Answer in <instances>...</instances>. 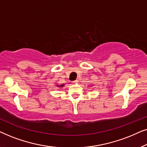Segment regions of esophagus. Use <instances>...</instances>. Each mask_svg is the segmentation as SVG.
Instances as JSON below:
<instances>
[{
  "mask_svg": "<svg viewBox=\"0 0 147 147\" xmlns=\"http://www.w3.org/2000/svg\"><path fill=\"white\" fill-rule=\"evenodd\" d=\"M78 82H79V80H74V81L72 82V83H74V84H76V83H78Z\"/></svg>",
  "mask_w": 147,
  "mask_h": 147,
  "instance_id": "esophagus-1",
  "label": "esophagus"
}]
</instances>
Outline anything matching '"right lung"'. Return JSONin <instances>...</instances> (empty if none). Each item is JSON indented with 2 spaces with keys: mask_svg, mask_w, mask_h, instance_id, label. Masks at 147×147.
Instances as JSON below:
<instances>
[{
  "mask_svg": "<svg viewBox=\"0 0 147 147\" xmlns=\"http://www.w3.org/2000/svg\"><path fill=\"white\" fill-rule=\"evenodd\" d=\"M63 85H61V86H60V87H62V86H63Z\"/></svg>",
  "mask_w": 147,
  "mask_h": 147,
  "instance_id": "right-lung-1",
  "label": "right lung"
}]
</instances>
